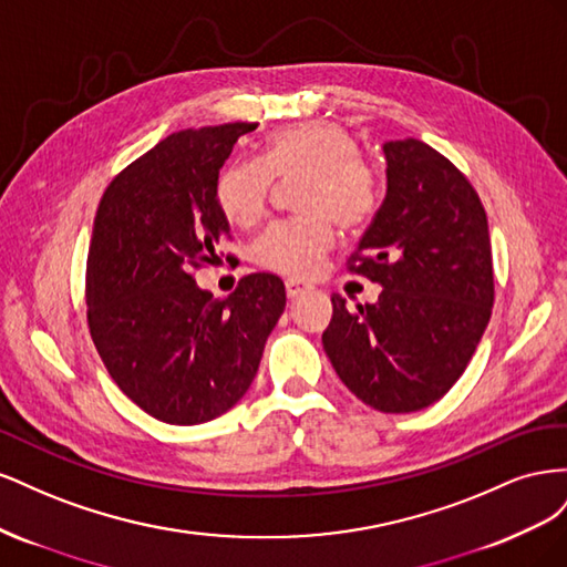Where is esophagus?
Here are the masks:
<instances>
[{"label": "esophagus", "mask_w": 567, "mask_h": 567, "mask_svg": "<svg viewBox=\"0 0 567 567\" xmlns=\"http://www.w3.org/2000/svg\"><path fill=\"white\" fill-rule=\"evenodd\" d=\"M310 290H312V286L305 284V281H298V279H288L286 281V296L288 298H298L302 293H310Z\"/></svg>", "instance_id": "obj_1"}]
</instances>
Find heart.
Here are the masks:
<instances>
[{"label": "heart", "instance_id": "b5f03b06", "mask_svg": "<svg viewBox=\"0 0 567 567\" xmlns=\"http://www.w3.org/2000/svg\"><path fill=\"white\" fill-rule=\"evenodd\" d=\"M274 179L298 182L302 217L269 227L255 244V260L269 271L310 277L340 229L367 225L379 208V182L359 158L350 130L329 120L286 125L269 134L260 161H238L217 177L215 198L234 227L252 229L267 215Z\"/></svg>", "mask_w": 567, "mask_h": 567}]
</instances>
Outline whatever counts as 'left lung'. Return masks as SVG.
<instances>
[{
	"instance_id": "left-lung-1",
	"label": "left lung",
	"mask_w": 567,
	"mask_h": 567,
	"mask_svg": "<svg viewBox=\"0 0 567 567\" xmlns=\"http://www.w3.org/2000/svg\"><path fill=\"white\" fill-rule=\"evenodd\" d=\"M383 153L388 192L348 262L383 290L354 310L333 296L321 342L359 400L409 414L450 392L487 329L492 246L483 203L454 163L419 140Z\"/></svg>"
}]
</instances>
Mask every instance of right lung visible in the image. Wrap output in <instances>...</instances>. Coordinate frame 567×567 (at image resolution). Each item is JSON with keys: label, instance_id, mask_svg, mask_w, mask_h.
Masks as SVG:
<instances>
[{"label": "right lung", "instance_id": "add662e5", "mask_svg": "<svg viewBox=\"0 0 567 567\" xmlns=\"http://www.w3.org/2000/svg\"><path fill=\"white\" fill-rule=\"evenodd\" d=\"M255 127L165 136L96 208L84 284L90 333L115 385L163 423L196 425L229 411L284 315L286 288L274 274H248L225 300L194 279L229 238L215 198L219 167Z\"/></svg>", "mask_w": 567, "mask_h": 567}]
</instances>
